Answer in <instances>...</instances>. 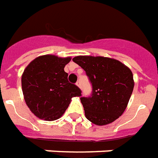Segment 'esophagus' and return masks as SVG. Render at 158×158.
Listing matches in <instances>:
<instances>
[{"mask_svg": "<svg viewBox=\"0 0 158 158\" xmlns=\"http://www.w3.org/2000/svg\"><path fill=\"white\" fill-rule=\"evenodd\" d=\"M76 84H77V86H78V87H79L80 88H81V81H77Z\"/></svg>", "mask_w": 158, "mask_h": 158, "instance_id": "esophagus-1", "label": "esophagus"}]
</instances>
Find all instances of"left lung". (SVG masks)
Instances as JSON below:
<instances>
[{"mask_svg": "<svg viewBox=\"0 0 158 158\" xmlns=\"http://www.w3.org/2000/svg\"><path fill=\"white\" fill-rule=\"evenodd\" d=\"M72 60L85 70L92 85L91 94L81 98L87 119L99 126L117 120L133 93L132 71L120 61L106 57L77 56Z\"/></svg>", "mask_w": 158, "mask_h": 158, "instance_id": "1", "label": "left lung"}]
</instances>
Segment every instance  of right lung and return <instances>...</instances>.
I'll use <instances>...</instances> for the list:
<instances>
[{
  "instance_id": "right-lung-1",
  "label": "right lung",
  "mask_w": 158,
  "mask_h": 158,
  "mask_svg": "<svg viewBox=\"0 0 158 158\" xmlns=\"http://www.w3.org/2000/svg\"><path fill=\"white\" fill-rule=\"evenodd\" d=\"M70 58L43 55L30 63L22 76L24 100L32 113L41 119L54 121L63 115L70 99L81 90L68 81L64 68Z\"/></svg>"
}]
</instances>
